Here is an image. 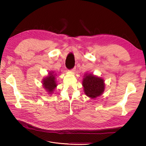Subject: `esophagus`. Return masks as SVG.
Instances as JSON below:
<instances>
[{
    "label": "esophagus",
    "instance_id": "1",
    "mask_svg": "<svg viewBox=\"0 0 146 146\" xmlns=\"http://www.w3.org/2000/svg\"><path fill=\"white\" fill-rule=\"evenodd\" d=\"M71 72H74L75 71H76V68L75 67H74L73 68H72V69H71V70H70Z\"/></svg>",
    "mask_w": 146,
    "mask_h": 146
}]
</instances>
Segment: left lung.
<instances>
[{
    "mask_svg": "<svg viewBox=\"0 0 146 146\" xmlns=\"http://www.w3.org/2000/svg\"><path fill=\"white\" fill-rule=\"evenodd\" d=\"M83 86L85 93L88 96L95 98L104 92L105 84L102 78L89 74L83 79Z\"/></svg>",
    "mask_w": 146,
    "mask_h": 146,
    "instance_id": "1",
    "label": "left lung"
}]
</instances>
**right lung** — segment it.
<instances>
[{"mask_svg":"<svg viewBox=\"0 0 146 146\" xmlns=\"http://www.w3.org/2000/svg\"><path fill=\"white\" fill-rule=\"evenodd\" d=\"M54 73H49V76L46 77L43 79V86L44 88L47 90L49 94H51L52 92L56 86H57V84L55 81V77H54V74H52Z\"/></svg>","mask_w":146,"mask_h":146,"instance_id":"right-lung-1","label":"right lung"}]
</instances>
